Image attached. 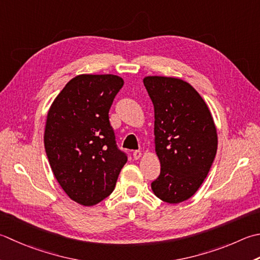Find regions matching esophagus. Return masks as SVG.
Listing matches in <instances>:
<instances>
[{
	"mask_svg": "<svg viewBox=\"0 0 260 260\" xmlns=\"http://www.w3.org/2000/svg\"><path fill=\"white\" fill-rule=\"evenodd\" d=\"M141 156H142V152H141V151L136 150V151H134V152H133V157H134V160H139Z\"/></svg>",
	"mask_w": 260,
	"mask_h": 260,
	"instance_id": "34e87169",
	"label": "esophagus"
}]
</instances>
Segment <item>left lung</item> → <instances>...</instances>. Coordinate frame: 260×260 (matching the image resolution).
<instances>
[{
    "mask_svg": "<svg viewBox=\"0 0 260 260\" xmlns=\"http://www.w3.org/2000/svg\"><path fill=\"white\" fill-rule=\"evenodd\" d=\"M154 106V144L159 177L152 182L161 201L178 204L190 198L210 171L217 134L204 99L186 81L168 76L143 80Z\"/></svg>",
    "mask_w": 260,
    "mask_h": 260,
    "instance_id": "left-lung-1",
    "label": "left lung"
}]
</instances>
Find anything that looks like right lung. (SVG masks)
<instances>
[{"label": "right lung", "mask_w": 260, "mask_h": 260, "mask_svg": "<svg viewBox=\"0 0 260 260\" xmlns=\"http://www.w3.org/2000/svg\"><path fill=\"white\" fill-rule=\"evenodd\" d=\"M123 85L114 74H81L69 81L48 110L44 144L50 168L66 195L83 206L113 192L127 162L109 121Z\"/></svg>", "instance_id": "1"}]
</instances>
